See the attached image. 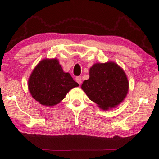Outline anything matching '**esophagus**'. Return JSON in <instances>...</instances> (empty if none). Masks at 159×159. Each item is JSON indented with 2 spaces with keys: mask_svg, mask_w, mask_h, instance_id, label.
Segmentation results:
<instances>
[{
  "mask_svg": "<svg viewBox=\"0 0 159 159\" xmlns=\"http://www.w3.org/2000/svg\"><path fill=\"white\" fill-rule=\"evenodd\" d=\"M76 82L79 83V84H80V83H82V78H81V76H77L76 78Z\"/></svg>",
  "mask_w": 159,
  "mask_h": 159,
  "instance_id": "1",
  "label": "esophagus"
}]
</instances>
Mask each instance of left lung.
<instances>
[{"label": "left lung", "instance_id": "8db88e82", "mask_svg": "<svg viewBox=\"0 0 159 159\" xmlns=\"http://www.w3.org/2000/svg\"><path fill=\"white\" fill-rule=\"evenodd\" d=\"M90 77L81 85L91 101L102 110L115 108L124 100L129 90V82L124 70L110 61L95 63L90 68Z\"/></svg>", "mask_w": 159, "mask_h": 159}]
</instances>
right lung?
Segmentation results:
<instances>
[{"label":"right lung","instance_id":"add662e5","mask_svg":"<svg viewBox=\"0 0 159 159\" xmlns=\"http://www.w3.org/2000/svg\"><path fill=\"white\" fill-rule=\"evenodd\" d=\"M79 85L63 71L57 59H43L28 80L29 93L39 104L52 107L63 100L70 90Z\"/></svg>","mask_w":159,"mask_h":159}]
</instances>
